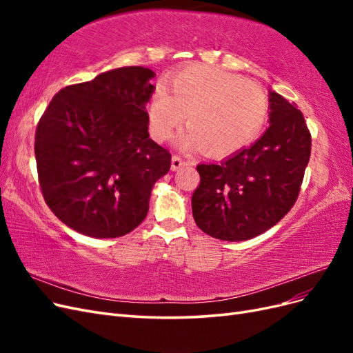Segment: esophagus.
Returning <instances> with one entry per match:
<instances>
[{"instance_id":"34e87169","label":"esophagus","mask_w":353,"mask_h":353,"mask_svg":"<svg viewBox=\"0 0 353 353\" xmlns=\"http://www.w3.org/2000/svg\"><path fill=\"white\" fill-rule=\"evenodd\" d=\"M188 163L185 162L184 159H181L179 156H172V165H170V168H172V170H178V169H181V168H184V166H187Z\"/></svg>"}]
</instances>
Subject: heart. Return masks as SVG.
Returning a JSON list of instances; mask_svg holds the SVG:
<instances>
[{"label":"heart","mask_w":353,"mask_h":353,"mask_svg":"<svg viewBox=\"0 0 353 353\" xmlns=\"http://www.w3.org/2000/svg\"><path fill=\"white\" fill-rule=\"evenodd\" d=\"M157 85L148 119L157 141H165L187 114L184 147L210 156H230L248 147L262 131L270 112L268 95L258 82L216 66H191Z\"/></svg>","instance_id":"heart-1"}]
</instances>
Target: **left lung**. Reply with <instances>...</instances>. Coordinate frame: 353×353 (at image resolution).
<instances>
[{
    "instance_id": "8db88e82",
    "label": "left lung",
    "mask_w": 353,
    "mask_h": 353,
    "mask_svg": "<svg viewBox=\"0 0 353 353\" xmlns=\"http://www.w3.org/2000/svg\"><path fill=\"white\" fill-rule=\"evenodd\" d=\"M270 126L249 148L219 165H197L191 197L197 227L208 236L244 241L274 227L299 197L311 156V132L301 110L270 92Z\"/></svg>"
}]
</instances>
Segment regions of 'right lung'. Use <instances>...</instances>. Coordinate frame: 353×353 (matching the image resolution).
<instances>
[{
	"instance_id": "right-lung-1",
	"label": "right lung",
	"mask_w": 353,
	"mask_h": 353,
	"mask_svg": "<svg viewBox=\"0 0 353 353\" xmlns=\"http://www.w3.org/2000/svg\"><path fill=\"white\" fill-rule=\"evenodd\" d=\"M154 72L128 66L60 90L37 126L41 193L83 236L116 239L144 221L170 153L148 137Z\"/></svg>"
}]
</instances>
